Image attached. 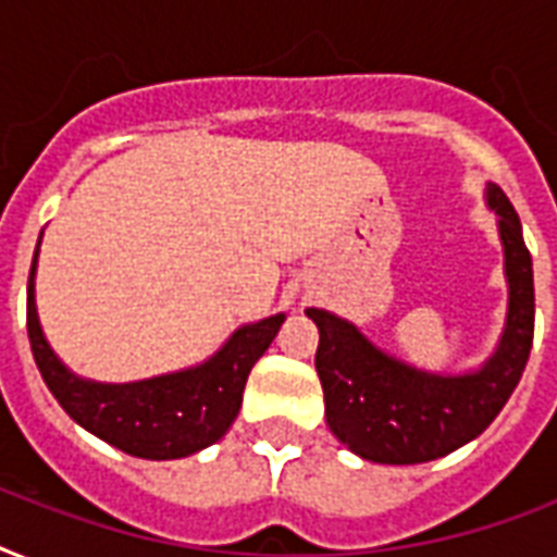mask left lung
<instances>
[{"mask_svg":"<svg viewBox=\"0 0 557 557\" xmlns=\"http://www.w3.org/2000/svg\"><path fill=\"white\" fill-rule=\"evenodd\" d=\"M497 216L509 306L500 341L483 364L462 372L422 370L375 347L356 323L306 309L318 344L326 424L352 454L384 466L431 462L476 440L494 422L527 370L535 332V280L520 219L497 185H485Z\"/></svg>","mask_w":557,"mask_h":557,"instance_id":"left-lung-1","label":"left lung"}]
</instances>
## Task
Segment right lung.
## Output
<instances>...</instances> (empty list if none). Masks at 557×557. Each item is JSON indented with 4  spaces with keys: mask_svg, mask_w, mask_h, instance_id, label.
I'll return each mask as SVG.
<instances>
[{
    "mask_svg": "<svg viewBox=\"0 0 557 557\" xmlns=\"http://www.w3.org/2000/svg\"><path fill=\"white\" fill-rule=\"evenodd\" d=\"M39 243L28 274V341L39 375L65 413L98 440L141 459H182L222 440L239 413L248 372L277 338L286 314L243 323L213 356L185 370L124 384L83 379L60 361L39 326Z\"/></svg>",
    "mask_w": 557,
    "mask_h": 557,
    "instance_id": "add662e5",
    "label": "right lung"
}]
</instances>
